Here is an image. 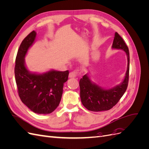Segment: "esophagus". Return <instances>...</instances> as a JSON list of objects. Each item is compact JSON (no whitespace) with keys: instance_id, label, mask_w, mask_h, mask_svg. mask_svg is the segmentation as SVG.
<instances>
[{"instance_id":"esophagus-1","label":"esophagus","mask_w":149,"mask_h":149,"mask_svg":"<svg viewBox=\"0 0 149 149\" xmlns=\"http://www.w3.org/2000/svg\"><path fill=\"white\" fill-rule=\"evenodd\" d=\"M78 74V70H74L73 71L71 72L69 74V78H73L76 77Z\"/></svg>"}]
</instances>
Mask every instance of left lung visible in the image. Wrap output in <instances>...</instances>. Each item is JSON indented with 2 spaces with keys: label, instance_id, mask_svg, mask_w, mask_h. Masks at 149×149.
I'll return each instance as SVG.
<instances>
[{
  "label": "left lung",
  "instance_id": "1",
  "mask_svg": "<svg viewBox=\"0 0 149 149\" xmlns=\"http://www.w3.org/2000/svg\"><path fill=\"white\" fill-rule=\"evenodd\" d=\"M112 48L122 49L127 55V67L124 78L119 84L106 89L93 82L88 73L84 75L79 81L80 98L83 105L89 111L100 112L111 109L118 102L127 89L129 73V52L123 39L117 32L115 33Z\"/></svg>",
  "mask_w": 149,
  "mask_h": 149
}]
</instances>
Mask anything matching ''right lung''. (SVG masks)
Wrapping results in <instances>:
<instances>
[{
	"label": "right lung",
	"instance_id": "obj_1",
	"mask_svg": "<svg viewBox=\"0 0 149 149\" xmlns=\"http://www.w3.org/2000/svg\"><path fill=\"white\" fill-rule=\"evenodd\" d=\"M36 37L37 33L32 31L20 44L15 59V81L22 102L35 113L48 114L59 105L69 71L51 70L38 73L27 69L25 57L35 43Z\"/></svg>",
	"mask_w": 149,
	"mask_h": 149
}]
</instances>
